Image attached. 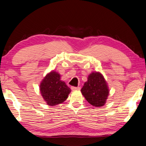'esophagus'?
<instances>
[{"label": "esophagus", "instance_id": "34e87169", "mask_svg": "<svg viewBox=\"0 0 146 146\" xmlns=\"http://www.w3.org/2000/svg\"><path fill=\"white\" fill-rule=\"evenodd\" d=\"M72 90H80V87H75V86H72L71 87Z\"/></svg>", "mask_w": 146, "mask_h": 146}]
</instances>
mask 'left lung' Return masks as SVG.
Wrapping results in <instances>:
<instances>
[{
	"instance_id": "left-lung-1",
	"label": "left lung",
	"mask_w": 146,
	"mask_h": 146,
	"mask_svg": "<svg viewBox=\"0 0 146 146\" xmlns=\"http://www.w3.org/2000/svg\"><path fill=\"white\" fill-rule=\"evenodd\" d=\"M81 92L91 105L101 107L106 103L109 90L103 76L99 72H93L88 76Z\"/></svg>"
}]
</instances>
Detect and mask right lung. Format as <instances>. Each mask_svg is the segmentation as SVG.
I'll return each instance as SVG.
<instances>
[{
	"label": "right lung",
	"instance_id": "1",
	"mask_svg": "<svg viewBox=\"0 0 146 146\" xmlns=\"http://www.w3.org/2000/svg\"><path fill=\"white\" fill-rule=\"evenodd\" d=\"M41 94L49 106L62 103L67 99L71 90L64 82L60 80V76L54 71L48 74L40 86Z\"/></svg>",
	"mask_w": 146,
	"mask_h": 146
}]
</instances>
